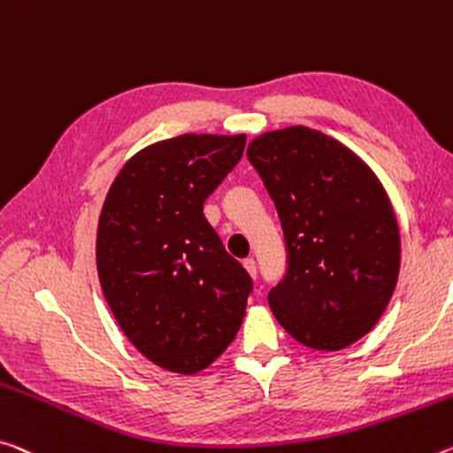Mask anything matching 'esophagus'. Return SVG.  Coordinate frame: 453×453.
<instances>
[{
	"mask_svg": "<svg viewBox=\"0 0 453 453\" xmlns=\"http://www.w3.org/2000/svg\"><path fill=\"white\" fill-rule=\"evenodd\" d=\"M243 268L250 272V276H252V278L257 276V264H256L254 257H246V260H243Z\"/></svg>",
	"mask_w": 453,
	"mask_h": 453,
	"instance_id": "esophagus-1",
	"label": "esophagus"
}]
</instances>
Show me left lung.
<instances>
[{"instance_id":"obj_1","label":"left lung","mask_w":453,"mask_h":453,"mask_svg":"<svg viewBox=\"0 0 453 453\" xmlns=\"http://www.w3.org/2000/svg\"><path fill=\"white\" fill-rule=\"evenodd\" d=\"M248 159L284 232L272 312L306 347H349L381 319L399 276V226L383 185L353 150L308 127L260 134Z\"/></svg>"}]
</instances>
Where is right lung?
<instances>
[{
	"instance_id": "obj_1",
	"label": "right lung",
	"mask_w": 453,
	"mask_h": 453,
	"mask_svg": "<svg viewBox=\"0 0 453 453\" xmlns=\"http://www.w3.org/2000/svg\"><path fill=\"white\" fill-rule=\"evenodd\" d=\"M246 134H181L128 159L98 219L104 298L139 353L193 375L235 339L254 282L203 203L240 163Z\"/></svg>"
}]
</instances>
